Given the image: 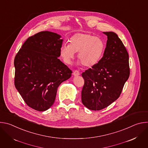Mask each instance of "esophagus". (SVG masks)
Listing matches in <instances>:
<instances>
[{
	"mask_svg": "<svg viewBox=\"0 0 148 148\" xmlns=\"http://www.w3.org/2000/svg\"><path fill=\"white\" fill-rule=\"evenodd\" d=\"M79 74H80L79 72L78 71H77V70H75V71H74L73 72V75L74 76H78V75H79Z\"/></svg>",
	"mask_w": 148,
	"mask_h": 148,
	"instance_id": "esophagus-1",
	"label": "esophagus"
}]
</instances>
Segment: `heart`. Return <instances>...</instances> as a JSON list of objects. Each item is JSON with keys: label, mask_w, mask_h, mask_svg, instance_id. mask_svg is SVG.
<instances>
[{"label": "heart", "mask_w": 148, "mask_h": 148, "mask_svg": "<svg viewBox=\"0 0 148 148\" xmlns=\"http://www.w3.org/2000/svg\"><path fill=\"white\" fill-rule=\"evenodd\" d=\"M105 43L99 37L86 33H77L73 36L69 45H62L60 49V56L67 64H71L75 54L86 67H92L100 61L105 51Z\"/></svg>", "instance_id": "1"}]
</instances>
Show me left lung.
Here are the masks:
<instances>
[{
    "mask_svg": "<svg viewBox=\"0 0 148 148\" xmlns=\"http://www.w3.org/2000/svg\"><path fill=\"white\" fill-rule=\"evenodd\" d=\"M103 33L108 38L103 57L82 74L85 82L81 101L94 111L107 107L119 98L130 73L129 55L121 39L112 32Z\"/></svg>",
    "mask_w": 148,
    "mask_h": 148,
    "instance_id": "1",
    "label": "left lung"
}]
</instances>
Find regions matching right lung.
Instances as JSON below:
<instances>
[{"mask_svg":"<svg viewBox=\"0 0 148 148\" xmlns=\"http://www.w3.org/2000/svg\"><path fill=\"white\" fill-rule=\"evenodd\" d=\"M61 37L51 32L38 33L27 39L14 58L15 87L28 106L38 111L52 106L58 86L71 76L58 58Z\"/></svg>","mask_w":148,"mask_h":148,"instance_id":"right-lung-1","label":"right lung"}]
</instances>
